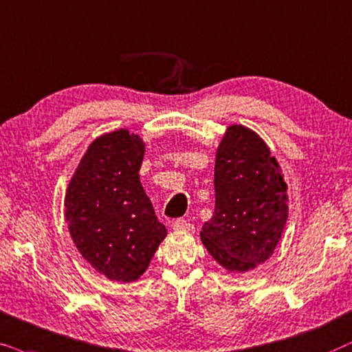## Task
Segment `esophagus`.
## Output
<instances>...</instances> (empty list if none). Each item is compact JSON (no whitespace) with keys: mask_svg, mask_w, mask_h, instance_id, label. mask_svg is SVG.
Returning <instances> with one entry per match:
<instances>
[{"mask_svg":"<svg viewBox=\"0 0 352 352\" xmlns=\"http://www.w3.org/2000/svg\"><path fill=\"white\" fill-rule=\"evenodd\" d=\"M172 227L175 228V230H184V232L193 230V223H190L188 220H185V219H177L175 222H173Z\"/></svg>","mask_w":352,"mask_h":352,"instance_id":"34e87169","label":"esophagus"}]
</instances>
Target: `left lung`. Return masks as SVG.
I'll use <instances>...</instances> for the list:
<instances>
[{"instance_id":"1","label":"left lung","mask_w":352,"mask_h":352,"mask_svg":"<svg viewBox=\"0 0 352 352\" xmlns=\"http://www.w3.org/2000/svg\"><path fill=\"white\" fill-rule=\"evenodd\" d=\"M215 209L201 240L223 269L246 272L274 254L288 219L277 159L259 135L232 125L217 148Z\"/></svg>"}]
</instances>
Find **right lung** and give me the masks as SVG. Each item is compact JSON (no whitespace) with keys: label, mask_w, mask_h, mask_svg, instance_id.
<instances>
[{"label":"right lung","mask_w":352,"mask_h":352,"mask_svg":"<svg viewBox=\"0 0 352 352\" xmlns=\"http://www.w3.org/2000/svg\"><path fill=\"white\" fill-rule=\"evenodd\" d=\"M143 140L129 130L88 146L65 193V219L80 254L109 280L135 282L148 269L166 227L140 182Z\"/></svg>","instance_id":"add662e5"}]
</instances>
